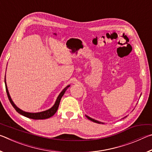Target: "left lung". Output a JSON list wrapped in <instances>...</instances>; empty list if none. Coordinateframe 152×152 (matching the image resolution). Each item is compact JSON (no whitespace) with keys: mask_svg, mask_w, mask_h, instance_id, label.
Wrapping results in <instances>:
<instances>
[{"mask_svg":"<svg viewBox=\"0 0 152 152\" xmlns=\"http://www.w3.org/2000/svg\"><path fill=\"white\" fill-rule=\"evenodd\" d=\"M86 118L87 119H88L89 120H91V121H93V122H94V123H102V124H103V123H102V122H100V121H96V120H95V119H92V118H91L90 117H88V116H87V115H86Z\"/></svg>","mask_w":152,"mask_h":152,"instance_id":"1","label":"left lung"}]
</instances>
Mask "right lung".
<instances>
[{
  "label": "right lung",
  "instance_id": "obj_1",
  "mask_svg": "<svg viewBox=\"0 0 152 152\" xmlns=\"http://www.w3.org/2000/svg\"><path fill=\"white\" fill-rule=\"evenodd\" d=\"M4 83H5V87H6V91H7V96H8L9 100L10 102H11L12 106L14 107V109L16 110V111L19 113V114L23 115V116L29 118V119H48L51 117H52L53 115L55 114L57 111V110L58 109L59 104H60V102L61 101V97L63 96V95L65 93V92L67 89H68V87H70V85L67 86L65 88H64L62 91L60 92V94H59V96H58L57 99H56V101L55 102V104L53 106L50 108V109L44 110V111L42 112H39V113H28V112H25L22 110L21 109H20L19 108H18L16 105L15 104L13 101H12L11 96H10L9 92L8 91V88H7V83H6V79L4 78Z\"/></svg>",
  "mask_w": 152,
  "mask_h": 152
}]
</instances>
